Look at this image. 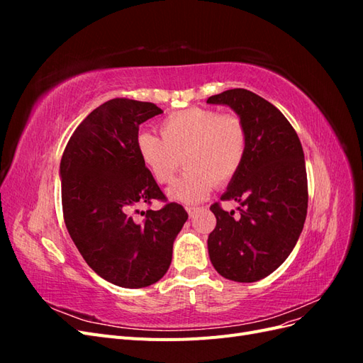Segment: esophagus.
<instances>
[{"label":"esophagus","instance_id":"obj_1","mask_svg":"<svg viewBox=\"0 0 363 363\" xmlns=\"http://www.w3.org/2000/svg\"><path fill=\"white\" fill-rule=\"evenodd\" d=\"M196 211H199V208H196V207H192V206H188V207H186V212H188V215H189V216H194V213H195Z\"/></svg>","mask_w":363,"mask_h":363}]
</instances>
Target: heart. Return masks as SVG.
Wrapping results in <instances>:
<instances>
[{"instance_id":"1","label":"heart","mask_w":363,"mask_h":363,"mask_svg":"<svg viewBox=\"0 0 363 363\" xmlns=\"http://www.w3.org/2000/svg\"><path fill=\"white\" fill-rule=\"evenodd\" d=\"M159 130L162 139L140 131L135 147L140 163L159 184L169 183L183 160L184 172L168 188L171 200L186 204L203 201L215 183L233 180L242 167L247 133L236 115L191 107L164 118Z\"/></svg>"}]
</instances>
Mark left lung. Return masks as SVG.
I'll return each mask as SVG.
<instances>
[{
  "instance_id": "obj_1",
  "label": "left lung",
  "mask_w": 363,
  "mask_h": 363,
  "mask_svg": "<svg viewBox=\"0 0 363 363\" xmlns=\"http://www.w3.org/2000/svg\"><path fill=\"white\" fill-rule=\"evenodd\" d=\"M228 106L247 133L244 163L221 200L235 211L211 206L216 227L208 235L212 265L223 277L252 283L288 259L307 213V175L298 135L276 106L247 89H228L207 100Z\"/></svg>"
}]
</instances>
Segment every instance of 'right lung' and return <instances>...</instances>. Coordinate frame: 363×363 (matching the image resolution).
<instances>
[{
    "mask_svg": "<svg viewBox=\"0 0 363 363\" xmlns=\"http://www.w3.org/2000/svg\"><path fill=\"white\" fill-rule=\"evenodd\" d=\"M160 113L152 103L108 100L75 128L60 160L68 233L87 265L121 288H145L167 274L174 240L188 219L177 203L139 211L164 200L135 147L139 125Z\"/></svg>",
    "mask_w": 363,
    "mask_h": 363,
    "instance_id": "1",
    "label": "right lung"
}]
</instances>
